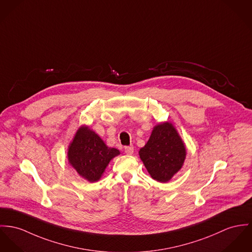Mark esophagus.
<instances>
[{
    "instance_id": "34e87169",
    "label": "esophagus",
    "mask_w": 252,
    "mask_h": 252,
    "mask_svg": "<svg viewBox=\"0 0 252 252\" xmlns=\"http://www.w3.org/2000/svg\"><path fill=\"white\" fill-rule=\"evenodd\" d=\"M133 152H134L133 146H126V147H125V153L126 155H132Z\"/></svg>"
}]
</instances>
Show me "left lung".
<instances>
[{
    "label": "left lung",
    "mask_w": 252,
    "mask_h": 252,
    "mask_svg": "<svg viewBox=\"0 0 252 252\" xmlns=\"http://www.w3.org/2000/svg\"><path fill=\"white\" fill-rule=\"evenodd\" d=\"M139 155L154 179L167 182L181 169L186 150L174 126L164 123L155 126Z\"/></svg>",
    "instance_id": "obj_1"
}]
</instances>
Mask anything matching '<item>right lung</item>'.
Here are the masks:
<instances>
[{"label":"right lung","mask_w":252,"mask_h":252,"mask_svg":"<svg viewBox=\"0 0 252 252\" xmlns=\"http://www.w3.org/2000/svg\"><path fill=\"white\" fill-rule=\"evenodd\" d=\"M120 155L114 148H108L103 141L88 127L78 130L68 150L70 164L80 176L90 182L97 181L110 160Z\"/></svg>","instance_id":"right-lung-1"}]
</instances>
